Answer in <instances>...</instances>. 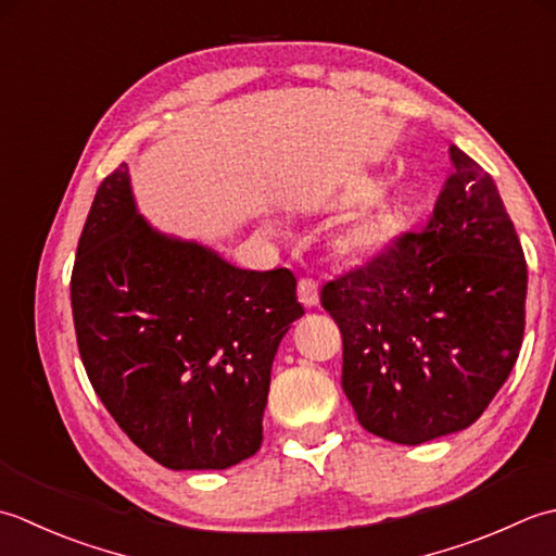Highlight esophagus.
<instances>
[{
    "mask_svg": "<svg viewBox=\"0 0 556 556\" xmlns=\"http://www.w3.org/2000/svg\"><path fill=\"white\" fill-rule=\"evenodd\" d=\"M298 298L304 307H316L319 304V286L309 278H302L298 286Z\"/></svg>",
    "mask_w": 556,
    "mask_h": 556,
    "instance_id": "34e87169",
    "label": "esophagus"
}]
</instances>
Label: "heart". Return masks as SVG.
<instances>
[{
    "mask_svg": "<svg viewBox=\"0 0 556 556\" xmlns=\"http://www.w3.org/2000/svg\"><path fill=\"white\" fill-rule=\"evenodd\" d=\"M379 187L381 185L371 177L359 179V182H355L345 191V201L369 199L377 194ZM401 208H403L401 199H387L362 213L359 218L341 235V240H338V249H341V254L353 258V262H359V258L379 252V249L387 244L389 237L393 235Z\"/></svg>",
    "mask_w": 556,
    "mask_h": 556,
    "instance_id": "b5f03b06",
    "label": "heart"
}]
</instances>
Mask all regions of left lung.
Instances as JSON below:
<instances>
[{
    "label": "left lung",
    "instance_id": "obj_1",
    "mask_svg": "<svg viewBox=\"0 0 556 556\" xmlns=\"http://www.w3.org/2000/svg\"><path fill=\"white\" fill-rule=\"evenodd\" d=\"M432 220L321 290L359 425L417 446L470 427L511 374L528 268L494 179L448 149Z\"/></svg>",
    "mask_w": 556,
    "mask_h": 556
}]
</instances>
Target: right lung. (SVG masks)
I'll return each mask as SVG.
<instances>
[{
  "label": "right lung",
  "instance_id": "add662e5",
  "mask_svg": "<svg viewBox=\"0 0 556 556\" xmlns=\"http://www.w3.org/2000/svg\"><path fill=\"white\" fill-rule=\"evenodd\" d=\"M288 268H237L165 235L127 163L103 179L72 274L78 353L108 413L169 470H225L262 446L270 367L304 314Z\"/></svg>",
  "mask_w": 556,
  "mask_h": 556
}]
</instances>
